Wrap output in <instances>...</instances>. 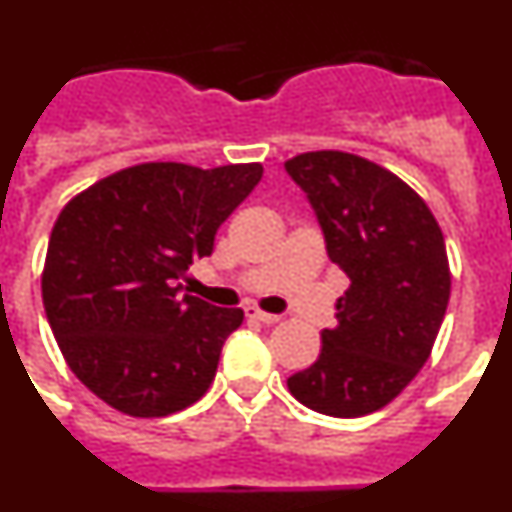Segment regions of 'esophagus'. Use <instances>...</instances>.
<instances>
[{"label": "esophagus", "mask_w": 512, "mask_h": 512, "mask_svg": "<svg viewBox=\"0 0 512 512\" xmlns=\"http://www.w3.org/2000/svg\"><path fill=\"white\" fill-rule=\"evenodd\" d=\"M246 318L256 320V323H266V325L279 323V315H271V312H264V310H259V307H253V305L246 307Z\"/></svg>", "instance_id": "obj_1"}]
</instances>
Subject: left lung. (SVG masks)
<instances>
[{
    "label": "left lung",
    "instance_id": "1",
    "mask_svg": "<svg viewBox=\"0 0 512 512\" xmlns=\"http://www.w3.org/2000/svg\"><path fill=\"white\" fill-rule=\"evenodd\" d=\"M328 259L351 279L318 361L287 379L315 413L359 418L395 400L431 356L451 295L436 217L392 171L343 151L289 158Z\"/></svg>",
    "mask_w": 512,
    "mask_h": 512
}]
</instances>
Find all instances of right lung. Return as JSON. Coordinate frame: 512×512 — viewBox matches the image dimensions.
I'll return each mask as SVG.
<instances>
[{
    "instance_id": "obj_1",
    "label": "right lung",
    "mask_w": 512,
    "mask_h": 512,
    "mask_svg": "<svg viewBox=\"0 0 512 512\" xmlns=\"http://www.w3.org/2000/svg\"><path fill=\"white\" fill-rule=\"evenodd\" d=\"M261 174V164H138L61 210L43 269L45 315L71 372L110 408L164 418L207 392L243 310L179 297L176 282L210 256Z\"/></svg>"
}]
</instances>
